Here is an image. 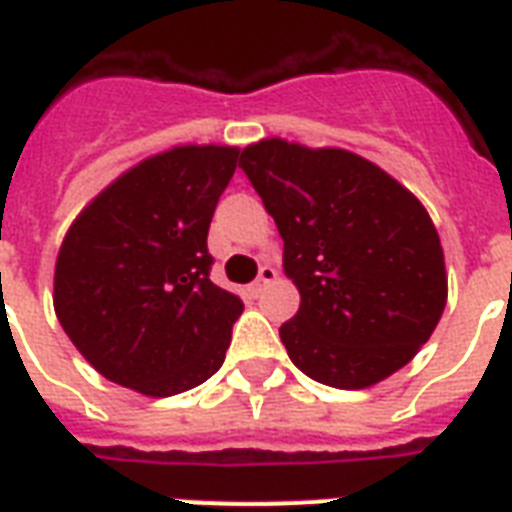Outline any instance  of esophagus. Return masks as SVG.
Segmentation results:
<instances>
[{
    "mask_svg": "<svg viewBox=\"0 0 512 512\" xmlns=\"http://www.w3.org/2000/svg\"><path fill=\"white\" fill-rule=\"evenodd\" d=\"M273 281H276V271H273L271 265H263V268H260V273H257V281L252 284V287H249V292L257 297L265 287H268V284H273Z\"/></svg>",
    "mask_w": 512,
    "mask_h": 512,
    "instance_id": "34e87169",
    "label": "esophagus"
}]
</instances>
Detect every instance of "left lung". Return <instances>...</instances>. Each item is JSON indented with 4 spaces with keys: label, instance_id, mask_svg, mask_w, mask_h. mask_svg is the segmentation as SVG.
I'll list each match as a JSON object with an SVG mask.
<instances>
[{
    "label": "left lung",
    "instance_id": "obj_1",
    "mask_svg": "<svg viewBox=\"0 0 512 512\" xmlns=\"http://www.w3.org/2000/svg\"><path fill=\"white\" fill-rule=\"evenodd\" d=\"M239 167L276 220L300 292V311L279 329L292 364L340 390L372 388L409 364L449 292L422 201L345 148L265 138Z\"/></svg>",
    "mask_w": 512,
    "mask_h": 512
}]
</instances>
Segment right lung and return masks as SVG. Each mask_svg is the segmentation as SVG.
<instances>
[{
  "mask_svg": "<svg viewBox=\"0 0 512 512\" xmlns=\"http://www.w3.org/2000/svg\"><path fill=\"white\" fill-rule=\"evenodd\" d=\"M236 146H175L106 185L55 260L52 305L106 380L167 398L223 366L239 297L209 281L207 233Z\"/></svg>",
  "mask_w": 512,
  "mask_h": 512,
  "instance_id": "1",
  "label": "right lung"
}]
</instances>
